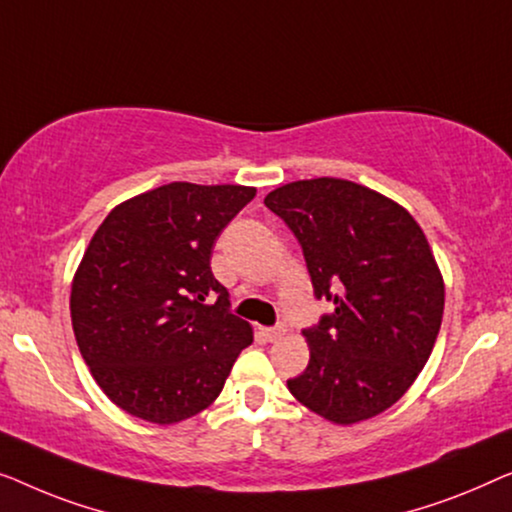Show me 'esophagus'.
I'll list each match as a JSON object with an SVG mask.
<instances>
[{
    "mask_svg": "<svg viewBox=\"0 0 512 512\" xmlns=\"http://www.w3.org/2000/svg\"><path fill=\"white\" fill-rule=\"evenodd\" d=\"M262 334H264V338L266 341H280V338L285 336V329L283 327H266V329H262Z\"/></svg>",
    "mask_w": 512,
    "mask_h": 512,
    "instance_id": "obj_1",
    "label": "esophagus"
}]
</instances>
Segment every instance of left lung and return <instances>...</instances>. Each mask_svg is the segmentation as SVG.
<instances>
[{
  "label": "left lung",
  "instance_id": "obj_1",
  "mask_svg": "<svg viewBox=\"0 0 512 512\" xmlns=\"http://www.w3.org/2000/svg\"><path fill=\"white\" fill-rule=\"evenodd\" d=\"M297 236L315 294L334 313L306 329V371L287 390L315 415L357 424L394 406L434 350L445 285L427 236L397 201L343 178L264 197Z\"/></svg>",
  "mask_w": 512,
  "mask_h": 512
}]
</instances>
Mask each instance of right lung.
<instances>
[{"label": "right lung", "mask_w": 512, "mask_h": 512, "mask_svg": "<svg viewBox=\"0 0 512 512\" xmlns=\"http://www.w3.org/2000/svg\"><path fill=\"white\" fill-rule=\"evenodd\" d=\"M257 194L176 181L122 201L71 280V325L102 392L125 413L176 424L220 397L253 327L211 271L222 229Z\"/></svg>", "instance_id": "obj_1"}]
</instances>
